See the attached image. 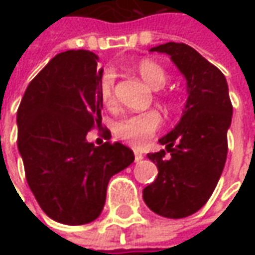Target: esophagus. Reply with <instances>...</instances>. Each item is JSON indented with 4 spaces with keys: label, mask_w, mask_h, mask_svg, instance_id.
I'll return each mask as SVG.
<instances>
[{
    "label": "esophagus",
    "mask_w": 255,
    "mask_h": 255,
    "mask_svg": "<svg viewBox=\"0 0 255 255\" xmlns=\"http://www.w3.org/2000/svg\"><path fill=\"white\" fill-rule=\"evenodd\" d=\"M143 157H144V154L142 152H139V150H134V160L136 162H140Z\"/></svg>",
    "instance_id": "esophagus-1"
}]
</instances>
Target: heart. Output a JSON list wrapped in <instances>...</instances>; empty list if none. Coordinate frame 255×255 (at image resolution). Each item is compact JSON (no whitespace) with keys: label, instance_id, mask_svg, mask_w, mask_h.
<instances>
[{"label":"heart","instance_id":"b5f03b06","mask_svg":"<svg viewBox=\"0 0 255 255\" xmlns=\"http://www.w3.org/2000/svg\"><path fill=\"white\" fill-rule=\"evenodd\" d=\"M142 79L152 89H162L167 84V74L162 65L153 59H142L136 65ZM99 99L106 108H113L115 99V74L112 69L105 71L98 85ZM163 118L157 111L128 115L113 123V133L118 139L140 147L162 129Z\"/></svg>","mask_w":255,"mask_h":255}]
</instances>
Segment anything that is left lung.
<instances>
[{
	"label": "left lung",
	"mask_w": 255,
	"mask_h": 255,
	"mask_svg": "<svg viewBox=\"0 0 255 255\" xmlns=\"http://www.w3.org/2000/svg\"><path fill=\"white\" fill-rule=\"evenodd\" d=\"M170 55L187 81V102L177 126L159 140L166 149L149 153L159 174L143 190V200L156 214L183 219L207 203L227 159V130L233 105L226 78L196 49L167 42L150 49Z\"/></svg>",
	"instance_id": "left-lung-1"
}]
</instances>
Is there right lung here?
<instances>
[{"label": "right lung", "mask_w": 255, "mask_h": 255, "mask_svg": "<svg viewBox=\"0 0 255 255\" xmlns=\"http://www.w3.org/2000/svg\"><path fill=\"white\" fill-rule=\"evenodd\" d=\"M98 61L84 49L58 54L28 85L16 112L28 186L45 214L68 226L98 219L111 177L134 160L122 143L86 140L102 126ZM103 136L109 140L111 132Z\"/></svg>", "instance_id": "1"}]
</instances>
